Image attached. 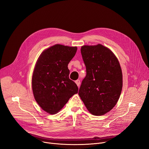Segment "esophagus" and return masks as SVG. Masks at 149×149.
I'll use <instances>...</instances> for the list:
<instances>
[{"instance_id": "1", "label": "esophagus", "mask_w": 149, "mask_h": 149, "mask_svg": "<svg viewBox=\"0 0 149 149\" xmlns=\"http://www.w3.org/2000/svg\"><path fill=\"white\" fill-rule=\"evenodd\" d=\"M75 82L77 84V85L78 86V87H79L80 86V81L79 80H77Z\"/></svg>"}]
</instances>
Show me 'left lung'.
<instances>
[{"label": "left lung", "instance_id": "obj_1", "mask_svg": "<svg viewBox=\"0 0 149 149\" xmlns=\"http://www.w3.org/2000/svg\"><path fill=\"white\" fill-rule=\"evenodd\" d=\"M81 53L86 68L79 95L88 111L103 115L117 103L123 88L120 63L111 50L103 45H84Z\"/></svg>", "mask_w": 149, "mask_h": 149}]
</instances>
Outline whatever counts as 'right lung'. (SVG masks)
I'll list each match as a JSON object with an SVG mask.
<instances>
[{
  "label": "right lung",
  "mask_w": 149,
  "mask_h": 149,
  "mask_svg": "<svg viewBox=\"0 0 149 149\" xmlns=\"http://www.w3.org/2000/svg\"><path fill=\"white\" fill-rule=\"evenodd\" d=\"M76 46L57 44L42 52L32 77L34 98L49 114L59 112L79 88L69 78L68 65L75 55Z\"/></svg>",
  "instance_id": "obj_1"
}]
</instances>
